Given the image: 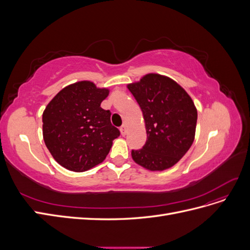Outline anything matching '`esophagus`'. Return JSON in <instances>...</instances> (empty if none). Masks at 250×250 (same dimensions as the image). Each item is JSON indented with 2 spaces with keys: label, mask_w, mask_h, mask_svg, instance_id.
<instances>
[{
  "label": "esophagus",
  "mask_w": 250,
  "mask_h": 250,
  "mask_svg": "<svg viewBox=\"0 0 250 250\" xmlns=\"http://www.w3.org/2000/svg\"><path fill=\"white\" fill-rule=\"evenodd\" d=\"M120 131H121V134H122L123 137H124V135H126V133H127V128H126V126L123 125L122 127H121V128H120Z\"/></svg>",
  "instance_id": "obj_1"
}]
</instances>
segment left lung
I'll list each match as a JSON object with an SVG mask.
<instances>
[{"label":"left lung","instance_id":"8db88e82","mask_svg":"<svg viewBox=\"0 0 250 250\" xmlns=\"http://www.w3.org/2000/svg\"><path fill=\"white\" fill-rule=\"evenodd\" d=\"M143 112L147 141L132 160L149 171L176 165L195 139L197 109L186 90L165 75L149 73L127 84Z\"/></svg>","mask_w":250,"mask_h":250}]
</instances>
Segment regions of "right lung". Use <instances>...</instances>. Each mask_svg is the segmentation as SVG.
Returning <instances> with one entry per match:
<instances>
[{
	"instance_id": "right-lung-1",
	"label": "right lung",
	"mask_w": 250,
	"mask_h": 250,
	"mask_svg": "<svg viewBox=\"0 0 250 250\" xmlns=\"http://www.w3.org/2000/svg\"><path fill=\"white\" fill-rule=\"evenodd\" d=\"M108 95L106 87L78 81L63 87L44 108L43 141L63 168L84 172L107 156L112 141L120 135L110 123V111L101 107Z\"/></svg>"
}]
</instances>
